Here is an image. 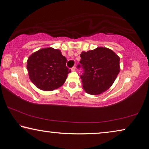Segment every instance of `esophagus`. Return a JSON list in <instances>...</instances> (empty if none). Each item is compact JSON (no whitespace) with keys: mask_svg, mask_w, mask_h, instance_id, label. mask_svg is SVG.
I'll return each mask as SVG.
<instances>
[{"mask_svg":"<svg viewBox=\"0 0 149 149\" xmlns=\"http://www.w3.org/2000/svg\"><path fill=\"white\" fill-rule=\"evenodd\" d=\"M71 70H72V72H74V71H75V66H74V67H72V68H71Z\"/></svg>","mask_w":149,"mask_h":149,"instance_id":"obj_1","label":"esophagus"}]
</instances>
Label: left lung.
<instances>
[{
    "instance_id": "8db88e82",
    "label": "left lung",
    "mask_w": 149,
    "mask_h": 149,
    "mask_svg": "<svg viewBox=\"0 0 149 149\" xmlns=\"http://www.w3.org/2000/svg\"><path fill=\"white\" fill-rule=\"evenodd\" d=\"M83 88L86 93L98 95L108 90L120 72V58L111 49L97 47L81 53Z\"/></svg>"
}]
</instances>
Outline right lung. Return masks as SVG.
<instances>
[{
	"label": "right lung",
	"mask_w": 149,
	"mask_h": 149,
	"mask_svg": "<svg viewBox=\"0 0 149 149\" xmlns=\"http://www.w3.org/2000/svg\"><path fill=\"white\" fill-rule=\"evenodd\" d=\"M66 64V58L60 50L47 47L32 53L28 58L26 68L30 79L36 87L51 91L66 81L71 72Z\"/></svg>",
	"instance_id": "obj_1"
}]
</instances>
